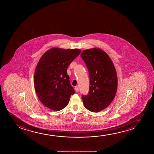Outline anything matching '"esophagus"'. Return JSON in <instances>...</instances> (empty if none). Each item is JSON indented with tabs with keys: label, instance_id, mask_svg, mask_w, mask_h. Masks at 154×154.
<instances>
[{
	"label": "esophagus",
	"instance_id": "34e87169",
	"mask_svg": "<svg viewBox=\"0 0 154 154\" xmlns=\"http://www.w3.org/2000/svg\"><path fill=\"white\" fill-rule=\"evenodd\" d=\"M75 90L76 92H78V91H79V88H78V87H75Z\"/></svg>",
	"mask_w": 154,
	"mask_h": 154
}]
</instances>
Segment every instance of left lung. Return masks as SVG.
<instances>
[{"label":"left lung","mask_w":154,"mask_h":154,"mask_svg":"<svg viewBox=\"0 0 154 154\" xmlns=\"http://www.w3.org/2000/svg\"><path fill=\"white\" fill-rule=\"evenodd\" d=\"M80 56L88 70L90 81L88 94L82 96L83 103L91 112H100L109 105L116 95V69L107 54L101 49L85 50Z\"/></svg>","instance_id":"left-lung-1"}]
</instances>
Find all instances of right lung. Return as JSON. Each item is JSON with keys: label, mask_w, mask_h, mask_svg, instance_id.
<instances>
[{"label": "right lung", "mask_w": 154, "mask_h": 154, "mask_svg": "<svg viewBox=\"0 0 154 154\" xmlns=\"http://www.w3.org/2000/svg\"><path fill=\"white\" fill-rule=\"evenodd\" d=\"M79 49L53 48L42 55L34 75L36 93L46 107L59 111L66 107L75 93L67 69L80 54Z\"/></svg>", "instance_id": "right-lung-1"}]
</instances>
